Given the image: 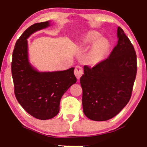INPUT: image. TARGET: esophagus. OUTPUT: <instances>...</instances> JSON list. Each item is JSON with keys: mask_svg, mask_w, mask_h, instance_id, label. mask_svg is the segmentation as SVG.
<instances>
[{"mask_svg": "<svg viewBox=\"0 0 147 147\" xmlns=\"http://www.w3.org/2000/svg\"><path fill=\"white\" fill-rule=\"evenodd\" d=\"M74 74L76 76L77 79H80V77L82 76L83 74V69L82 68V67L77 65L75 68V70H74Z\"/></svg>", "mask_w": 147, "mask_h": 147, "instance_id": "obj_1", "label": "esophagus"}]
</instances>
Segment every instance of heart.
<instances>
[{
    "label": "heart",
    "mask_w": 147,
    "mask_h": 147,
    "mask_svg": "<svg viewBox=\"0 0 147 147\" xmlns=\"http://www.w3.org/2000/svg\"><path fill=\"white\" fill-rule=\"evenodd\" d=\"M82 43L84 45L93 44L87 54V60L92 65L97 64L102 60L109 47L108 41L102 38L101 34L95 30L88 32L84 37Z\"/></svg>",
    "instance_id": "1"
}]
</instances>
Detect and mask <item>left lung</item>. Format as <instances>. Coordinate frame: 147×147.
Returning a JSON list of instances; mask_svg holds the SVG:
<instances>
[{"instance_id": "8db88e82", "label": "left lung", "mask_w": 147, "mask_h": 147, "mask_svg": "<svg viewBox=\"0 0 147 147\" xmlns=\"http://www.w3.org/2000/svg\"><path fill=\"white\" fill-rule=\"evenodd\" d=\"M117 45L105 60L85 65L80 78L84 113L104 121L120 112L130 100L137 73L136 54L123 30L117 28Z\"/></svg>"}]
</instances>
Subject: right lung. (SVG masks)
Instances as JSON below:
<instances>
[{
	"mask_svg": "<svg viewBox=\"0 0 147 147\" xmlns=\"http://www.w3.org/2000/svg\"><path fill=\"white\" fill-rule=\"evenodd\" d=\"M48 21L27 28L17 41L13 52L11 73L16 98L34 117L47 120L58 115L63 94L76 82L74 67L64 71L41 72L29 60L27 39L32 34L51 26Z\"/></svg>",
	"mask_w": 147,
	"mask_h": 147,
	"instance_id": "add662e5",
	"label": "right lung"
}]
</instances>
